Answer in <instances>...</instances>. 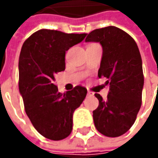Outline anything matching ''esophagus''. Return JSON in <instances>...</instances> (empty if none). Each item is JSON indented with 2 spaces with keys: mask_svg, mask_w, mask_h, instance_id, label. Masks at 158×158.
<instances>
[{
  "mask_svg": "<svg viewBox=\"0 0 158 158\" xmlns=\"http://www.w3.org/2000/svg\"><path fill=\"white\" fill-rule=\"evenodd\" d=\"M88 96H89V97H93V96H94V93L89 90V91H88Z\"/></svg>",
  "mask_w": 158,
  "mask_h": 158,
  "instance_id": "esophagus-1",
  "label": "esophagus"
}]
</instances>
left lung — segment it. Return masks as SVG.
<instances>
[{"mask_svg":"<svg viewBox=\"0 0 158 158\" xmlns=\"http://www.w3.org/2000/svg\"><path fill=\"white\" fill-rule=\"evenodd\" d=\"M86 42H99L103 55L98 76L106 77L109 92L93 111L98 131L108 137L124 135L135 123L142 106L144 76L140 51L130 35L115 26L96 29Z\"/></svg>","mask_w":158,"mask_h":158,"instance_id":"8db88e82","label":"left lung"}]
</instances>
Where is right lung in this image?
<instances>
[{"label": "right lung", "mask_w": 158, "mask_h": 158, "mask_svg": "<svg viewBox=\"0 0 158 158\" xmlns=\"http://www.w3.org/2000/svg\"><path fill=\"white\" fill-rule=\"evenodd\" d=\"M86 35L42 29L22 46L18 85L25 112L36 130L52 141L63 140L71 134L73 113L87 94L82 86L61 94L54 84V76L65 70L66 51Z\"/></svg>", "instance_id": "right-lung-1"}]
</instances>
